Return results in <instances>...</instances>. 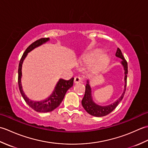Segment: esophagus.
Wrapping results in <instances>:
<instances>
[{
	"label": "esophagus",
	"instance_id": "34e87169",
	"mask_svg": "<svg viewBox=\"0 0 148 148\" xmlns=\"http://www.w3.org/2000/svg\"><path fill=\"white\" fill-rule=\"evenodd\" d=\"M81 81H82V78L79 76H76L75 77L74 81V83H78L81 82Z\"/></svg>",
	"mask_w": 148,
	"mask_h": 148
}]
</instances>
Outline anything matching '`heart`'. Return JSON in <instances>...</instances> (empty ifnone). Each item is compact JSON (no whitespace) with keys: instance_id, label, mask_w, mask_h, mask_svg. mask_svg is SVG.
Instances as JSON below:
<instances>
[{"instance_id":"obj_1","label":"heart","mask_w":148,"mask_h":148,"mask_svg":"<svg viewBox=\"0 0 148 148\" xmlns=\"http://www.w3.org/2000/svg\"><path fill=\"white\" fill-rule=\"evenodd\" d=\"M87 60L92 61L89 65L90 69L93 71H102L108 64L109 57L105 53H100V51H95L87 57Z\"/></svg>"}]
</instances>
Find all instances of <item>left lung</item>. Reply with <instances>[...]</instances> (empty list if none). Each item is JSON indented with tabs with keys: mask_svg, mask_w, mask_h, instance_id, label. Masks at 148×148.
Masks as SVG:
<instances>
[{
	"mask_svg": "<svg viewBox=\"0 0 148 148\" xmlns=\"http://www.w3.org/2000/svg\"><path fill=\"white\" fill-rule=\"evenodd\" d=\"M116 56L118 58H121L122 61L121 62V64L123 67L124 69V74H125V86H124V90L121 95L118 99L116 100L114 102H113L111 104L108 106H100L97 104L95 102L93 101L92 94V88L90 86V80H86V85L85 87V93L83 99L81 101L82 106L85 109V111L90 114V115L96 116V117H102V116H104L109 114L110 112H111L113 110H114L117 106L119 104L123 98L125 91H126V86H127V74H128V65L127 62L125 60L123 56L122 53L119 48H118L117 51L116 53Z\"/></svg>",
	"mask_w": 148,
	"mask_h": 148,
	"instance_id": "8db88e82",
	"label": "left lung"
}]
</instances>
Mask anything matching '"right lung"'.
Returning <instances> with one entry per match:
<instances>
[{"label":"right lung","instance_id":"right-lung-1","mask_svg":"<svg viewBox=\"0 0 148 148\" xmlns=\"http://www.w3.org/2000/svg\"><path fill=\"white\" fill-rule=\"evenodd\" d=\"M49 38H42L36 40V41L33 42L32 44H31L27 48L25 51L24 52L20 61V64H19L18 67V86L21 95L23 97L25 101L26 102V103L31 108L35 110L36 111L39 112H51L55 109L56 108H58L60 104V103L62 102L63 99H64L67 91L73 86L74 82L73 77L71 78L69 81L60 79L57 83H56L54 90L53 91L51 95L48 98H46L45 100H40V101H37V100L34 101L32 100H30L29 98H28L25 95V93H24L23 89H22L21 81L22 76V65H23L24 60L25 59L28 53L29 52L32 51L33 49L37 48V47L42 45L43 44H45L46 42L49 41Z\"/></svg>","mask_w":148,"mask_h":148}]
</instances>
